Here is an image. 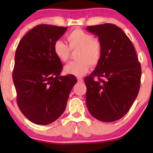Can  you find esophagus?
Masks as SVG:
<instances>
[{"mask_svg": "<svg viewBox=\"0 0 153 153\" xmlns=\"http://www.w3.org/2000/svg\"><path fill=\"white\" fill-rule=\"evenodd\" d=\"M77 79H78V81L79 82H82V81H83V80H82V78H78Z\"/></svg>", "mask_w": 153, "mask_h": 153, "instance_id": "34e87169", "label": "esophagus"}]
</instances>
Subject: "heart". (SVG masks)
Here are the masks:
<instances>
[{
  "instance_id": "1",
  "label": "heart",
  "mask_w": 153,
  "mask_h": 153,
  "mask_svg": "<svg viewBox=\"0 0 153 153\" xmlns=\"http://www.w3.org/2000/svg\"><path fill=\"white\" fill-rule=\"evenodd\" d=\"M66 39L68 46L61 40L56 41L53 46L54 53L61 62L68 60L71 50H78L75 55L77 61L65 66L63 71L65 74L83 76L88 72L90 65L95 67L99 64L102 56V45L99 39L80 29L69 33Z\"/></svg>"
}]
</instances>
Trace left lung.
I'll use <instances>...</instances> for the list:
<instances>
[{"mask_svg": "<svg viewBox=\"0 0 153 153\" xmlns=\"http://www.w3.org/2000/svg\"><path fill=\"white\" fill-rule=\"evenodd\" d=\"M86 30L102 45L101 60L84 80L88 109L98 120L114 122L127 113L137 96L141 65L130 39L117 26L103 24Z\"/></svg>", "mask_w": 153, "mask_h": 153, "instance_id": "obj_1", "label": "left lung"}]
</instances>
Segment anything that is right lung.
I'll use <instances>...</instances> for the list:
<instances>
[{"label": "right lung", "instance_id": "right-lung-1", "mask_svg": "<svg viewBox=\"0 0 153 153\" xmlns=\"http://www.w3.org/2000/svg\"><path fill=\"white\" fill-rule=\"evenodd\" d=\"M67 29L48 24L35 26L16 51L13 80L17 103L23 114L36 124H49L62 114L77 82L74 75H60L62 62L53 51L54 43Z\"/></svg>", "mask_w": 153, "mask_h": 153}]
</instances>
